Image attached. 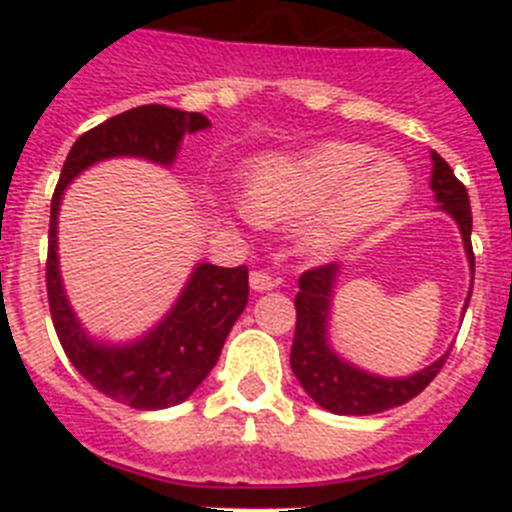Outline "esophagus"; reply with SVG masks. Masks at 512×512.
Segmentation results:
<instances>
[{
    "label": "esophagus",
    "instance_id": "obj_1",
    "mask_svg": "<svg viewBox=\"0 0 512 512\" xmlns=\"http://www.w3.org/2000/svg\"><path fill=\"white\" fill-rule=\"evenodd\" d=\"M248 282H251L253 292H269V289L277 287V279L269 277L266 271H251V277H248Z\"/></svg>",
    "mask_w": 512,
    "mask_h": 512
}]
</instances>
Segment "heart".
I'll return each instance as SVG.
<instances>
[{"instance_id":"b5f03b06","label":"heart","mask_w":512,"mask_h":512,"mask_svg":"<svg viewBox=\"0 0 512 512\" xmlns=\"http://www.w3.org/2000/svg\"><path fill=\"white\" fill-rule=\"evenodd\" d=\"M410 194L413 174L400 158L374 156L354 140H323L251 164L238 215L261 225L300 223L302 251L328 259L390 223Z\"/></svg>"}]
</instances>
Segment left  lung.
I'll return each instance as SVG.
<instances>
[{
    "label": "left lung",
    "mask_w": 512,
    "mask_h": 512,
    "mask_svg": "<svg viewBox=\"0 0 512 512\" xmlns=\"http://www.w3.org/2000/svg\"><path fill=\"white\" fill-rule=\"evenodd\" d=\"M431 161L433 197L438 202V210L449 212L454 223L459 225L474 282L472 207H469L467 187L456 179L451 166L436 151H431ZM338 274H341V266L325 264L305 271L300 277V292L295 297V341H292V354H289L292 372L300 379L302 390L328 413L374 415L405 405L433 382V377L441 372V366L449 359V351L410 377H379V374L366 372L361 366L341 359L336 348L330 346L328 336ZM469 297L464 302V310L469 307Z\"/></svg>",
    "instance_id": "8db88e82"
}]
</instances>
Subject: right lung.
Returning a JSON list of instances; mask_svg holds the SVG:
<instances>
[{"label": "right lung", "mask_w": 512, "mask_h": 512, "mask_svg": "<svg viewBox=\"0 0 512 512\" xmlns=\"http://www.w3.org/2000/svg\"><path fill=\"white\" fill-rule=\"evenodd\" d=\"M210 128L200 112L143 104L104 120L71 146L51 200L45 284L53 328L76 372L110 400L135 410H164L187 400L220 359L230 328L248 305V269L197 264L171 310L148 333L125 343L97 341L79 323L58 266V212L63 192L89 166L143 158L171 166L182 138Z\"/></svg>", "instance_id": "1"}]
</instances>
